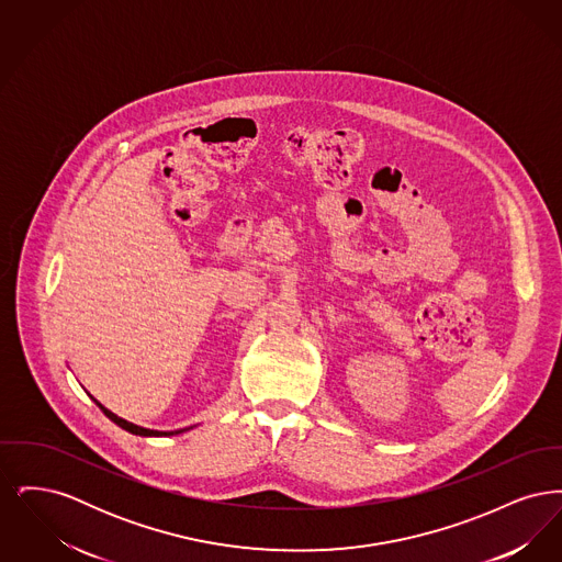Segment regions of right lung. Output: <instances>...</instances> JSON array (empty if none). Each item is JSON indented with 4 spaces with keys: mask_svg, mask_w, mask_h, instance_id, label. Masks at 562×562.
Masks as SVG:
<instances>
[{
    "mask_svg": "<svg viewBox=\"0 0 562 562\" xmlns=\"http://www.w3.org/2000/svg\"><path fill=\"white\" fill-rule=\"evenodd\" d=\"M92 398V396H90ZM92 401L97 402V406L108 415L109 419L115 424V426H120L122 429H126V431H131V434H136V436H172V434H181V431H186V429H175V431H158V429H147L140 428V426H134L131 422H126V419H122V417H117V415H113L109 408H105L101 402L97 401V398H92Z\"/></svg>",
    "mask_w": 562,
    "mask_h": 562,
    "instance_id": "add662e5",
    "label": "right lung"
}]
</instances>
